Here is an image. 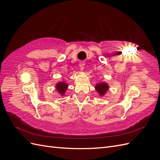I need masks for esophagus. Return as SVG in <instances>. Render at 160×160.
I'll use <instances>...</instances> for the list:
<instances>
[{
	"instance_id": "34e87169",
	"label": "esophagus",
	"mask_w": 160,
	"mask_h": 160,
	"mask_svg": "<svg viewBox=\"0 0 160 160\" xmlns=\"http://www.w3.org/2000/svg\"><path fill=\"white\" fill-rule=\"evenodd\" d=\"M79 67H80V70L81 71H83L84 67H85V63L83 62H81L79 64Z\"/></svg>"
}]
</instances>
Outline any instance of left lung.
I'll return each mask as SVG.
<instances>
[{
  "label": "left lung",
  "mask_w": 160,
  "mask_h": 160,
  "mask_svg": "<svg viewBox=\"0 0 160 160\" xmlns=\"http://www.w3.org/2000/svg\"><path fill=\"white\" fill-rule=\"evenodd\" d=\"M95 88L97 92L99 93V95L101 97H103L106 94V93H107V91L109 89V87L108 83H105V82H101V83H97Z\"/></svg>",
  "instance_id": "obj_1"
}]
</instances>
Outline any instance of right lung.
<instances>
[{"label":"right lung","mask_w":160,"mask_h":160,"mask_svg":"<svg viewBox=\"0 0 160 160\" xmlns=\"http://www.w3.org/2000/svg\"><path fill=\"white\" fill-rule=\"evenodd\" d=\"M68 86H69L68 84L66 83L65 82L59 81L56 83L55 88H56L57 92H59V93L61 95L63 96L67 91V89L68 88Z\"/></svg>","instance_id":"add662e5"}]
</instances>
